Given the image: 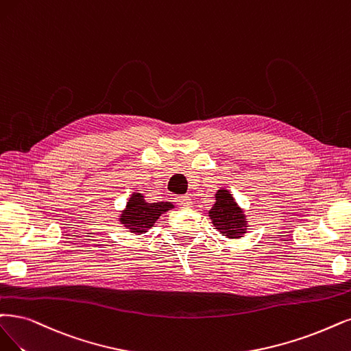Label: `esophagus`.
I'll return each instance as SVG.
<instances>
[{"label":"esophagus","instance_id":"obj_1","mask_svg":"<svg viewBox=\"0 0 351 351\" xmlns=\"http://www.w3.org/2000/svg\"><path fill=\"white\" fill-rule=\"evenodd\" d=\"M176 201H178V204H179L180 208H189V206L192 205V199H191V197H188V195L178 197V198H176Z\"/></svg>","mask_w":351,"mask_h":351}]
</instances>
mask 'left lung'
Masks as SVG:
<instances>
[{"label": "left lung", "mask_w": 351, "mask_h": 351, "mask_svg": "<svg viewBox=\"0 0 351 351\" xmlns=\"http://www.w3.org/2000/svg\"><path fill=\"white\" fill-rule=\"evenodd\" d=\"M215 195V204L210 211L214 227L228 239H240L247 227L245 215L228 191L219 189Z\"/></svg>", "instance_id": "left-lung-1"}]
</instances>
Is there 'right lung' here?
I'll use <instances>...</instances> for the list:
<instances>
[{"label":"right lung","instance_id":"1","mask_svg":"<svg viewBox=\"0 0 351 351\" xmlns=\"http://www.w3.org/2000/svg\"><path fill=\"white\" fill-rule=\"evenodd\" d=\"M171 208H173V205L171 202L149 204L145 201V197H143L141 193L136 192L133 193L132 198L128 199L120 221L132 232L141 234V232H146L149 228H152L156 219Z\"/></svg>","mask_w":351,"mask_h":351}]
</instances>
